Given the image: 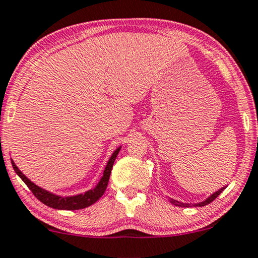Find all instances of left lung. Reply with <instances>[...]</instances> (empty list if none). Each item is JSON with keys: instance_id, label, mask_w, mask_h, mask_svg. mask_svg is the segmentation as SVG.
I'll use <instances>...</instances> for the list:
<instances>
[{"instance_id": "left-lung-1", "label": "left lung", "mask_w": 258, "mask_h": 258, "mask_svg": "<svg viewBox=\"0 0 258 258\" xmlns=\"http://www.w3.org/2000/svg\"><path fill=\"white\" fill-rule=\"evenodd\" d=\"M225 188H226V187L218 189L217 191H214L213 194H211L210 197L206 199V200L197 202V204H188V202H182V201L175 200V199H169V201H170L172 205H175V206H178V207H202V206H206V205H208V204H211V202L213 200H216V199L219 197L220 193L224 190Z\"/></svg>"}]
</instances>
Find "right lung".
<instances>
[{
  "label": "right lung",
  "instance_id": "1",
  "mask_svg": "<svg viewBox=\"0 0 258 258\" xmlns=\"http://www.w3.org/2000/svg\"><path fill=\"white\" fill-rule=\"evenodd\" d=\"M121 149V146H119L115 151L113 152V155L110 156V158L107 162V165L103 170V174L101 176L100 181L97 182V184L94 188L89 189V190L84 191V193H80L76 195H70V197H61V195H57L54 193H51V191L46 190V189L39 187L32 182L25 174H22V171L16 167L14 161L12 159V165L14 168L16 174H18L19 177L21 178L22 181L25 182L26 185L31 189L32 193L35 195V198L38 200H40L42 204H45L46 206L54 208V210H67V211H75V210H82V208L89 207L90 205L95 204V202L99 200V199L102 197L103 193H105L107 185H108L110 171H112L114 161H115L116 156Z\"/></svg>",
  "mask_w": 258,
  "mask_h": 258
}]
</instances>
